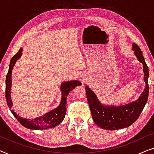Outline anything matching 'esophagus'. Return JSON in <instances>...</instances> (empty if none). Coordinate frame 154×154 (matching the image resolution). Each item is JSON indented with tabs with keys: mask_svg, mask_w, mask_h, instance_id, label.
<instances>
[{
	"mask_svg": "<svg viewBox=\"0 0 154 154\" xmlns=\"http://www.w3.org/2000/svg\"><path fill=\"white\" fill-rule=\"evenodd\" d=\"M85 79H84V78H83V80H82V81H83V82H85Z\"/></svg>",
	"mask_w": 154,
	"mask_h": 154,
	"instance_id": "esophagus-1",
	"label": "esophagus"
}]
</instances>
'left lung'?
Instances as JSON below:
<instances>
[{"label": "left lung", "instance_id": "8db88e82", "mask_svg": "<svg viewBox=\"0 0 154 154\" xmlns=\"http://www.w3.org/2000/svg\"><path fill=\"white\" fill-rule=\"evenodd\" d=\"M132 50L137 60L143 64L144 81L146 83L144 91L137 100L122 106H105L101 104L96 94L88 85L85 87L92 119L102 129L115 130L129 127L137 121L146 104L149 97V69L140 47L133 43Z\"/></svg>", "mask_w": 154, "mask_h": 154}]
</instances>
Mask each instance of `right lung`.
Masks as SVG:
<instances>
[{
    "label": "right lung",
    "instance_id": "1",
    "mask_svg": "<svg viewBox=\"0 0 154 154\" xmlns=\"http://www.w3.org/2000/svg\"><path fill=\"white\" fill-rule=\"evenodd\" d=\"M23 48H21L20 50L17 52V54L12 57L10 60L9 70H8V74L6 75L5 80V97L7 101L8 106L11 109L12 106V102L11 100V96H10V90L12 87V72L13 66L15 64L17 60L20 58L22 56V52ZM82 84L79 81L75 80V81H66L62 83L60 87V90L62 91V98H61L60 104L54 109L53 110L50 111L42 116L35 118V119H23L20 116L17 114L13 110H10L14 117L17 119V121L22 124L25 128H29L31 130H45L49 129L57 126L59 124L62 123L64 120L65 115L66 112V102H67V96L69 95V92L74 89L76 86L81 85Z\"/></svg>",
    "mask_w": 154,
    "mask_h": 154
}]
</instances>
